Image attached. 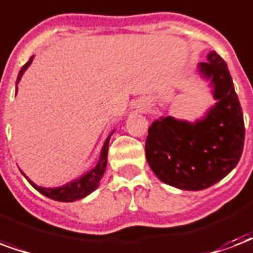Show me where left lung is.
Masks as SVG:
<instances>
[{
	"mask_svg": "<svg viewBox=\"0 0 253 253\" xmlns=\"http://www.w3.org/2000/svg\"><path fill=\"white\" fill-rule=\"evenodd\" d=\"M216 103L194 122L161 117L148 127L146 159L162 182L199 191L227 176L240 161L244 121L224 59L210 51L196 67Z\"/></svg>",
	"mask_w": 253,
	"mask_h": 253,
	"instance_id": "obj_1",
	"label": "left lung"
}]
</instances>
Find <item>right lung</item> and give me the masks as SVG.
<instances>
[{"label": "right lung", "instance_id": "obj_1", "mask_svg": "<svg viewBox=\"0 0 253 253\" xmlns=\"http://www.w3.org/2000/svg\"><path fill=\"white\" fill-rule=\"evenodd\" d=\"M33 59H34V55L30 57L28 63L24 65L22 69L19 70L18 77H17V82H15V95H17V90H18L17 84H19V81L22 78V75H24L25 71L28 70V67L32 65ZM114 132H115V130L111 131L109 134V136L106 138L105 143L102 146L101 154H99V159L96 162V165L94 166L92 169H88L87 172H84V175H81V176H78L77 179H73L71 182L66 183V184H63V186L54 187V188H51V187L37 186L36 183L32 182L22 171H21V173L24 175L25 178H26V180H28L40 194L47 196L50 199L57 200V202H66V203L82 199L84 196L90 195L92 191H95L96 188L99 187V182H101L102 176H103V173H105L106 171V166H107V151H109L110 138H111V135H113Z\"/></svg>", "mask_w": 253, "mask_h": 253}]
</instances>
